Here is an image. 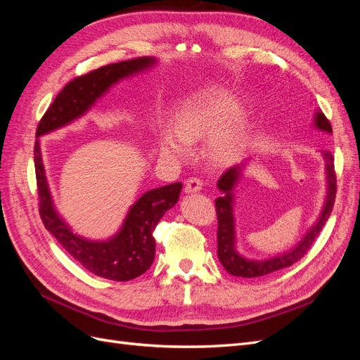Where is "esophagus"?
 Here are the masks:
<instances>
[{"mask_svg":"<svg viewBox=\"0 0 360 360\" xmlns=\"http://www.w3.org/2000/svg\"><path fill=\"white\" fill-rule=\"evenodd\" d=\"M202 188V181L200 179H188L186 184H184V192L186 193H195V192H200Z\"/></svg>","mask_w":360,"mask_h":360,"instance_id":"esophagus-1","label":"esophagus"}]
</instances>
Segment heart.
<instances>
[{"label":"heart","instance_id":"b5f03b06","mask_svg":"<svg viewBox=\"0 0 360 360\" xmlns=\"http://www.w3.org/2000/svg\"><path fill=\"white\" fill-rule=\"evenodd\" d=\"M240 103L222 86H207L184 103L177 112L176 127L163 124L158 147L162 155L181 159L188 153V144L207 138L204 153L214 167L230 163L240 150L245 124Z\"/></svg>","mask_w":360,"mask_h":360}]
</instances>
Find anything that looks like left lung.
I'll return each mask as SVG.
<instances>
[{"instance_id":"1","label":"left lung","mask_w":360,"mask_h":360,"mask_svg":"<svg viewBox=\"0 0 360 360\" xmlns=\"http://www.w3.org/2000/svg\"><path fill=\"white\" fill-rule=\"evenodd\" d=\"M314 126L323 130V132L332 134V126L329 123V120L326 118V115L321 111L315 112ZM323 158L326 160L328 197H326V202L317 222L312 225L311 230L304 234L302 240L291 250H288V252L274 258H267V259H249L238 254L236 249L233 189L242 176L245 163H242V165L231 167L230 169H226L222 174L219 181H217V188H219V191L222 192V197L216 198L214 201L216 214H217V258H219V261L228 274H231L233 276H240V278L266 276L281 269L292 266L308 252L311 245L320 234L321 228L324 226L326 222H328L335 204V197H336V176H335V167H333V155L330 151H323Z\"/></svg>"}]
</instances>
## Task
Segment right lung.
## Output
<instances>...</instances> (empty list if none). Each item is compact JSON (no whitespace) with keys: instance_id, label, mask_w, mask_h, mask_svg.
<instances>
[{"instance_id":"add662e5","label":"right lung","mask_w":360,"mask_h":360,"mask_svg":"<svg viewBox=\"0 0 360 360\" xmlns=\"http://www.w3.org/2000/svg\"><path fill=\"white\" fill-rule=\"evenodd\" d=\"M155 64L156 58L139 57L108 64L72 79L41 117L36 136L72 123L89 111L114 84L153 68ZM34 167L43 225L84 269L111 281H130L146 274L153 264L156 252L153 231L162 216L179 201L181 183L177 181L146 192L129 209L120 231L108 240L97 242L75 234L57 213L41 162L39 139L34 144Z\"/></svg>"}]
</instances>
